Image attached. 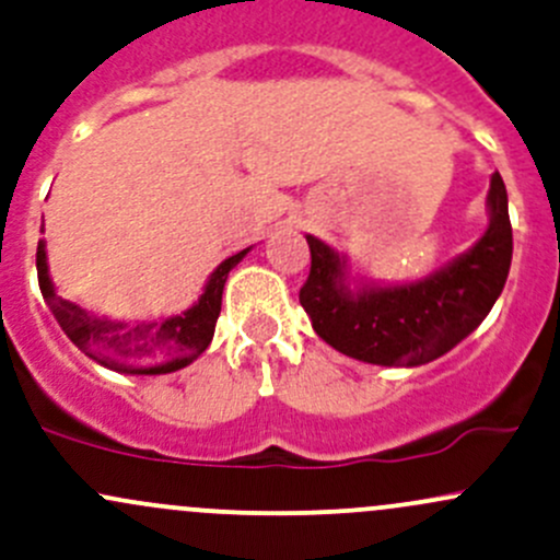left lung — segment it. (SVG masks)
Listing matches in <instances>:
<instances>
[{"instance_id":"obj_1","label":"left lung","mask_w":560,"mask_h":560,"mask_svg":"<svg viewBox=\"0 0 560 560\" xmlns=\"http://www.w3.org/2000/svg\"><path fill=\"white\" fill-rule=\"evenodd\" d=\"M489 226L465 254L413 282L358 280L345 254L306 234L310 278L299 302L312 328L347 358L374 365H424L454 350L483 323L513 261L508 189L491 176Z\"/></svg>"}]
</instances>
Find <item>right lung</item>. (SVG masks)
<instances>
[{
    "label": "right lung",
    "mask_w": 560,
    "mask_h": 560,
    "mask_svg": "<svg viewBox=\"0 0 560 560\" xmlns=\"http://www.w3.org/2000/svg\"><path fill=\"white\" fill-rule=\"evenodd\" d=\"M248 250L250 248L224 258L210 272L200 299L182 315H171L165 320H109V317L93 315V312L82 310L80 304L58 296L50 278V267H47L45 240H39L37 245V275L42 296L56 315L58 326L88 358H93L104 369L119 371V374L158 376L184 369L208 350L215 320H219L226 278L248 256Z\"/></svg>",
    "instance_id": "add662e5"
}]
</instances>
